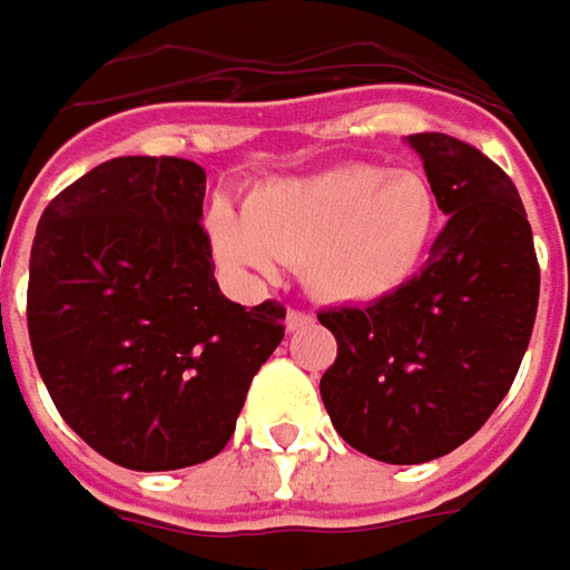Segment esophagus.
I'll return each instance as SVG.
<instances>
[{"instance_id": "obj_1", "label": "esophagus", "mask_w": 570, "mask_h": 570, "mask_svg": "<svg viewBox=\"0 0 570 570\" xmlns=\"http://www.w3.org/2000/svg\"><path fill=\"white\" fill-rule=\"evenodd\" d=\"M308 324H312V315H308V312H299V308H289V312H286V331H289V334L308 327Z\"/></svg>"}]
</instances>
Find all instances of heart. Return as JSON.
I'll return each instance as SVG.
<instances>
[{
  "instance_id": "1",
  "label": "heart",
  "mask_w": 570,
  "mask_h": 570,
  "mask_svg": "<svg viewBox=\"0 0 570 570\" xmlns=\"http://www.w3.org/2000/svg\"><path fill=\"white\" fill-rule=\"evenodd\" d=\"M436 220L440 203L424 174L350 165L253 189L246 218L212 205L208 236L230 271L271 274L277 258L299 262L317 296L374 302L415 277Z\"/></svg>"
}]
</instances>
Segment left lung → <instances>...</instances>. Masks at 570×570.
I'll return each instance as SVG.
<instances>
[{
    "mask_svg": "<svg viewBox=\"0 0 570 570\" xmlns=\"http://www.w3.org/2000/svg\"><path fill=\"white\" fill-rule=\"evenodd\" d=\"M446 227L409 284L324 308L336 362L321 399L352 449L386 464L446 455L487 424L528 352L540 265L509 174L446 134H412Z\"/></svg>",
    "mask_w": 570,
    "mask_h": 570,
    "instance_id": "obj_1",
    "label": "left lung"
}]
</instances>
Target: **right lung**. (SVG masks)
Here are the masks:
<instances>
[{"label": "right lung", "mask_w": 570, "mask_h": 570, "mask_svg": "<svg viewBox=\"0 0 570 570\" xmlns=\"http://www.w3.org/2000/svg\"><path fill=\"white\" fill-rule=\"evenodd\" d=\"M205 171L124 155L61 189L30 249L27 331L40 377L83 443L130 471L227 446L286 308L220 293L203 230Z\"/></svg>", "instance_id": "right-lung-1"}]
</instances>
